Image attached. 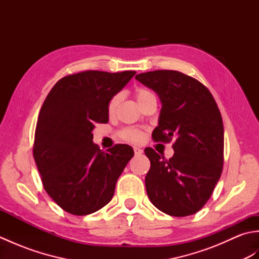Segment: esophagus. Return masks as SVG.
Masks as SVG:
<instances>
[{
	"label": "esophagus",
	"mask_w": 259,
	"mask_h": 259,
	"mask_svg": "<svg viewBox=\"0 0 259 259\" xmlns=\"http://www.w3.org/2000/svg\"><path fill=\"white\" fill-rule=\"evenodd\" d=\"M134 151H135L136 155H141V153L144 152V150L140 149V148H138V147H135V148H134Z\"/></svg>",
	"instance_id": "34e87169"
}]
</instances>
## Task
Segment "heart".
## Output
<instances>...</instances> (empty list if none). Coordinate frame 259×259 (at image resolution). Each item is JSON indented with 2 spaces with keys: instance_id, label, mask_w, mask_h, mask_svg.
<instances>
[{
  "instance_id": "heart-1",
  "label": "heart",
  "mask_w": 259,
  "mask_h": 259,
  "mask_svg": "<svg viewBox=\"0 0 259 259\" xmlns=\"http://www.w3.org/2000/svg\"><path fill=\"white\" fill-rule=\"evenodd\" d=\"M151 95L150 91L148 90H138L136 93V97H137V100L138 102H140L142 99L146 98L147 96ZM121 101V95H115L113 96L111 99H110V101L108 103V112L109 114H113L115 111H117V108L119 106V103ZM121 137L126 141H130V142H141L142 139H144V133H142L141 130L139 129H135V128H125L122 131H121Z\"/></svg>"
}]
</instances>
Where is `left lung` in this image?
<instances>
[{"mask_svg":"<svg viewBox=\"0 0 259 259\" xmlns=\"http://www.w3.org/2000/svg\"><path fill=\"white\" fill-rule=\"evenodd\" d=\"M161 101L156 142H170L166 160L146 148L150 169L145 183L159 210L175 217L196 213L210 198L223 171L224 125L212 95L199 81L179 71L156 70L136 75Z\"/></svg>","mask_w":259,"mask_h":259,"instance_id":"8db88e82","label":"left lung"}]
</instances>
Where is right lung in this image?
I'll return each mask as SVG.
<instances>
[{"mask_svg": "<svg viewBox=\"0 0 259 259\" xmlns=\"http://www.w3.org/2000/svg\"><path fill=\"white\" fill-rule=\"evenodd\" d=\"M136 74L83 71L60 79L37 118L33 157L48 195L63 210L84 216L112 199L117 180L134 157L128 145L107 152L93 144L96 123L109 121L108 103Z\"/></svg>", "mask_w": 259, "mask_h": 259, "instance_id": "obj_1", "label": "right lung"}]
</instances>
